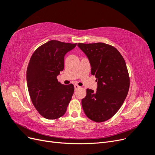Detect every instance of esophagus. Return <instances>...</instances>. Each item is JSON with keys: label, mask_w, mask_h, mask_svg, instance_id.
<instances>
[{"label": "esophagus", "mask_w": 155, "mask_h": 155, "mask_svg": "<svg viewBox=\"0 0 155 155\" xmlns=\"http://www.w3.org/2000/svg\"><path fill=\"white\" fill-rule=\"evenodd\" d=\"M79 88H80V87H79V86L78 85H74V89H75V91L78 90V89Z\"/></svg>", "instance_id": "34e87169"}]
</instances>
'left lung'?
Returning a JSON list of instances; mask_svg holds the SVG:
<instances>
[{
	"label": "left lung",
	"mask_w": 155,
	"mask_h": 155,
	"mask_svg": "<svg viewBox=\"0 0 155 155\" xmlns=\"http://www.w3.org/2000/svg\"><path fill=\"white\" fill-rule=\"evenodd\" d=\"M89 59L91 74L97 81L96 92L87 88L81 100L89 119L103 122L111 118L127 96L130 79L123 56L114 46L104 43H78Z\"/></svg>",
	"instance_id": "obj_1"
}]
</instances>
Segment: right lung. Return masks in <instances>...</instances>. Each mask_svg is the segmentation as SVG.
I'll list each match as a JSON object with an SVG mask.
<instances>
[{
  "mask_svg": "<svg viewBox=\"0 0 155 155\" xmlns=\"http://www.w3.org/2000/svg\"><path fill=\"white\" fill-rule=\"evenodd\" d=\"M77 43L51 40L40 46L32 54L28 65L26 80L33 105L48 120L64 114L74 91L72 84L59 83L57 76L64 68V57Z\"/></svg>",
  "mask_w": 155,
  "mask_h": 155,
  "instance_id": "obj_1",
  "label": "right lung"
}]
</instances>
